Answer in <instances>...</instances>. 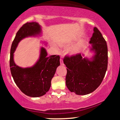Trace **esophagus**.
Returning <instances> with one entry per match:
<instances>
[{
  "mask_svg": "<svg viewBox=\"0 0 120 120\" xmlns=\"http://www.w3.org/2000/svg\"><path fill=\"white\" fill-rule=\"evenodd\" d=\"M60 64L61 65H64V63H63V59H60Z\"/></svg>",
  "mask_w": 120,
  "mask_h": 120,
  "instance_id": "esophagus-1",
  "label": "esophagus"
}]
</instances>
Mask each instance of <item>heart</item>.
Segmentation results:
<instances>
[{
    "label": "heart",
    "instance_id": "heart-1",
    "mask_svg": "<svg viewBox=\"0 0 120 120\" xmlns=\"http://www.w3.org/2000/svg\"><path fill=\"white\" fill-rule=\"evenodd\" d=\"M84 45L83 41H80L79 42L75 43L72 46H70L67 49V53L71 55H74L79 53L81 51L82 47Z\"/></svg>",
    "mask_w": 120,
    "mask_h": 120
}]
</instances>
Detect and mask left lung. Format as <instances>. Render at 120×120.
I'll list each match as a JSON object with an SVG mask.
<instances>
[{
  "mask_svg": "<svg viewBox=\"0 0 120 120\" xmlns=\"http://www.w3.org/2000/svg\"><path fill=\"white\" fill-rule=\"evenodd\" d=\"M91 51L95 54L89 59L81 53L65 56L67 67L66 85L70 91L84 95L95 91L100 86L107 69L108 49L106 41L96 27L90 39Z\"/></svg>",
  "mask_w": 120,
  "mask_h": 120,
  "instance_id": "1",
  "label": "left lung"
}]
</instances>
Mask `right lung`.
<instances>
[{
	"mask_svg": "<svg viewBox=\"0 0 120 120\" xmlns=\"http://www.w3.org/2000/svg\"><path fill=\"white\" fill-rule=\"evenodd\" d=\"M41 33L42 28L38 23H26L16 33L11 49L9 66L12 77L20 90L30 97H39L49 91L52 78L60 65V56L48 57L44 47H41L39 59L31 67L23 68L15 64L13 53L19 43L27 37L40 35Z\"/></svg>",
	"mask_w": 120,
	"mask_h": 120,
	"instance_id": "add662e5",
	"label": "right lung"
}]
</instances>
